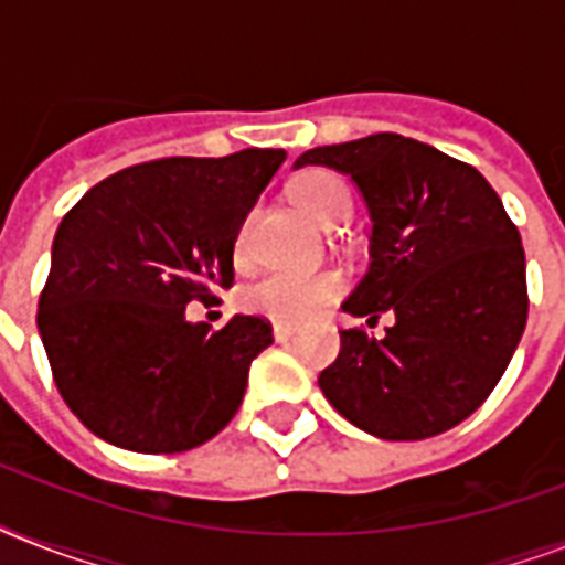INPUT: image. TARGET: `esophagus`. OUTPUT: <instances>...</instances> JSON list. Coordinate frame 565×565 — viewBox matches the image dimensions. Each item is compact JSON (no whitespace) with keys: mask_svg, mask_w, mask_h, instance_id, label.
I'll return each mask as SVG.
<instances>
[{"mask_svg":"<svg viewBox=\"0 0 565 565\" xmlns=\"http://www.w3.org/2000/svg\"><path fill=\"white\" fill-rule=\"evenodd\" d=\"M292 331H296L292 326H281V322H275V326H273L275 343H287V340H292Z\"/></svg>","mask_w":565,"mask_h":565,"instance_id":"34e87169","label":"esophagus"}]
</instances>
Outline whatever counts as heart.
Returning <instances> with one entry per match:
<instances>
[{"instance_id": "1", "label": "heart", "mask_w": 565, "mask_h": 565, "mask_svg": "<svg viewBox=\"0 0 565 565\" xmlns=\"http://www.w3.org/2000/svg\"><path fill=\"white\" fill-rule=\"evenodd\" d=\"M292 202L319 228L343 225L354 211L352 190L340 175L328 170L305 172L292 184ZM234 257L237 264L248 260V222H243L234 237ZM343 292V278L334 269H313V273H269L257 278L246 292L243 305L252 313L275 319L281 326H299L305 319L317 317L319 310Z\"/></svg>"}]
</instances>
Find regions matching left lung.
I'll use <instances>...</instances> for the list:
<instances>
[{"label":"left lung","instance_id":"left-lung-1","mask_svg":"<svg viewBox=\"0 0 565 565\" xmlns=\"http://www.w3.org/2000/svg\"><path fill=\"white\" fill-rule=\"evenodd\" d=\"M296 167L352 175L372 260L343 310L393 319L381 340L340 331L319 390L372 437L455 428L495 390L527 322L525 248L499 193L469 163L390 131L317 146Z\"/></svg>","mask_w":565,"mask_h":565}]
</instances>
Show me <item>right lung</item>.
<instances>
[{
  "label": "right lung",
  "instance_id": "right-lung-1",
  "mask_svg": "<svg viewBox=\"0 0 565 565\" xmlns=\"http://www.w3.org/2000/svg\"><path fill=\"white\" fill-rule=\"evenodd\" d=\"M284 161V149H243L137 163L61 220L38 331L57 393L96 437L175 455L237 413L273 328L237 313L211 331L184 310L234 284V237Z\"/></svg>",
  "mask_w": 565,
  "mask_h": 565
}]
</instances>
